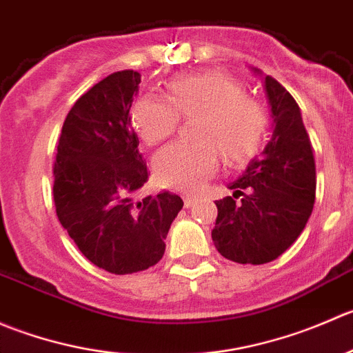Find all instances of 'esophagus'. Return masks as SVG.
<instances>
[{
    "label": "esophagus",
    "instance_id": "34e87169",
    "mask_svg": "<svg viewBox=\"0 0 353 353\" xmlns=\"http://www.w3.org/2000/svg\"><path fill=\"white\" fill-rule=\"evenodd\" d=\"M183 204H185V208H192V205L195 204V197H194V195H185V197H183Z\"/></svg>",
    "mask_w": 353,
    "mask_h": 353
}]
</instances>
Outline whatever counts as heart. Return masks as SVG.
<instances>
[{
    "label": "heart",
    "instance_id": "1",
    "mask_svg": "<svg viewBox=\"0 0 353 353\" xmlns=\"http://www.w3.org/2000/svg\"><path fill=\"white\" fill-rule=\"evenodd\" d=\"M183 120H195L197 144L166 145L152 159L156 180L192 190L226 161H243L259 151L268 132V111L239 80L219 72L183 73L168 80L166 97L145 94L132 106V121L145 145L172 137Z\"/></svg>",
    "mask_w": 353,
    "mask_h": 353
}]
</instances>
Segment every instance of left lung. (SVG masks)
I'll return each mask as SVG.
<instances>
[{
    "label": "left lung",
    "instance_id": "left-lung-1",
    "mask_svg": "<svg viewBox=\"0 0 353 353\" xmlns=\"http://www.w3.org/2000/svg\"><path fill=\"white\" fill-rule=\"evenodd\" d=\"M264 85L273 135L230 185L232 197L216 201L211 232L218 252L239 264H266L280 257L303 232L316 201V161L299 104L273 77L266 75Z\"/></svg>",
    "mask_w": 353,
    "mask_h": 353
}]
</instances>
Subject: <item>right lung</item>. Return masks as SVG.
I'll use <instances>...</instances> for the list:
<instances>
[{
    "label": "right lung",
    "instance_id": "right-lung-1",
    "mask_svg": "<svg viewBox=\"0 0 353 353\" xmlns=\"http://www.w3.org/2000/svg\"><path fill=\"white\" fill-rule=\"evenodd\" d=\"M139 83L141 73L121 70L82 94L66 114L53 165L59 223L90 263L113 274L158 264L183 208L170 192L134 201L149 178L128 114Z\"/></svg>",
    "mask_w": 353,
    "mask_h": 353
}]
</instances>
